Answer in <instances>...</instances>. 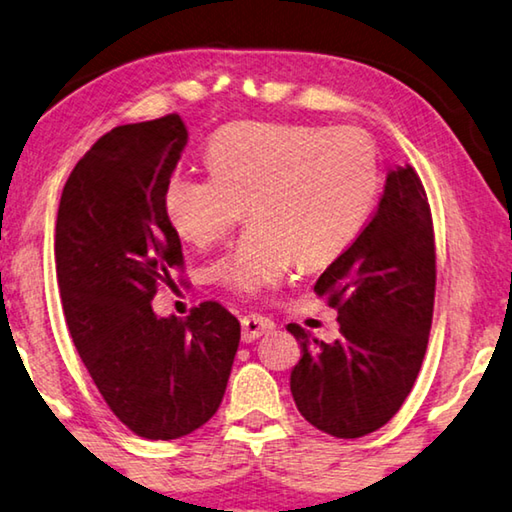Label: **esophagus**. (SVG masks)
Segmentation results:
<instances>
[{
  "mask_svg": "<svg viewBox=\"0 0 512 512\" xmlns=\"http://www.w3.org/2000/svg\"><path fill=\"white\" fill-rule=\"evenodd\" d=\"M269 330H273V321L269 319V316L248 314V316H243V319H241V337H243V342H246V344L255 342V339L266 335Z\"/></svg>",
  "mask_w": 512,
  "mask_h": 512,
  "instance_id": "esophagus-1",
  "label": "esophagus"
}]
</instances>
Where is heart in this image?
Masks as SVG:
<instances>
[{"mask_svg": "<svg viewBox=\"0 0 512 512\" xmlns=\"http://www.w3.org/2000/svg\"><path fill=\"white\" fill-rule=\"evenodd\" d=\"M212 173H175L166 214L184 241L205 248L246 207L253 225L216 259L218 285L259 294L298 259L321 266L360 237L380 191L378 150L362 129L234 123L207 145Z\"/></svg>", "mask_w": 512, "mask_h": 512, "instance_id": "b5f03b06", "label": "heart"}]
</instances>
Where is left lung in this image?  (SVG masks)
Returning <instances> with one entry per match:
<instances>
[{
    "mask_svg": "<svg viewBox=\"0 0 512 512\" xmlns=\"http://www.w3.org/2000/svg\"><path fill=\"white\" fill-rule=\"evenodd\" d=\"M314 291L337 310L339 339L287 326L303 351L289 378L296 408L328 435H369L410 394L433 321L435 234L415 168L389 170L376 214Z\"/></svg>",
    "mask_w": 512,
    "mask_h": 512,
    "instance_id": "1",
    "label": "left lung"
}]
</instances>
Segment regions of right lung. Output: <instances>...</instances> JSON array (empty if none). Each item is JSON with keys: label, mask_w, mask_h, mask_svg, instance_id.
<instances>
[{"label": "right lung", "mask_w": 512, "mask_h": 512, "mask_svg": "<svg viewBox=\"0 0 512 512\" xmlns=\"http://www.w3.org/2000/svg\"><path fill=\"white\" fill-rule=\"evenodd\" d=\"M186 141L177 113L111 129L72 168L56 216L70 337L113 415L145 440H177L214 417L241 339L214 300L186 319L152 312L184 264L164 196Z\"/></svg>", "instance_id": "obj_1"}]
</instances>
